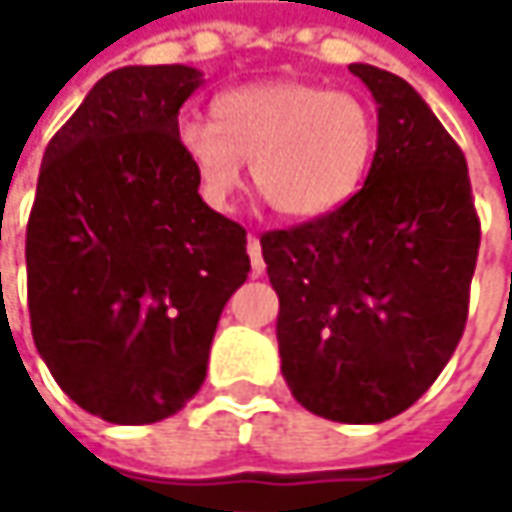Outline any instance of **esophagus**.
I'll return each instance as SVG.
<instances>
[{"instance_id": "34e87169", "label": "esophagus", "mask_w": 512, "mask_h": 512, "mask_svg": "<svg viewBox=\"0 0 512 512\" xmlns=\"http://www.w3.org/2000/svg\"><path fill=\"white\" fill-rule=\"evenodd\" d=\"M246 249H249V257H252V275H260V272L266 269V263H263V255H260V240H257L255 234L249 237Z\"/></svg>"}]
</instances>
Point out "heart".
<instances>
[{
  "label": "heart",
  "instance_id": "b5f03b06",
  "mask_svg": "<svg viewBox=\"0 0 512 512\" xmlns=\"http://www.w3.org/2000/svg\"><path fill=\"white\" fill-rule=\"evenodd\" d=\"M213 121L180 118L177 151L201 198L228 210L252 159V180L284 219H320L358 192L376 151L370 106L305 79H266L222 91Z\"/></svg>",
  "mask_w": 512,
  "mask_h": 512
}]
</instances>
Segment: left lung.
Segmentation results:
<instances>
[{"mask_svg": "<svg viewBox=\"0 0 512 512\" xmlns=\"http://www.w3.org/2000/svg\"><path fill=\"white\" fill-rule=\"evenodd\" d=\"M376 100V154L356 195L260 237L278 293V353L293 397L341 424L409 409L454 356L480 222L465 156L421 94L350 64Z\"/></svg>", "mask_w": 512, "mask_h": 512, "instance_id": "left-lung-1", "label": "left lung"}]
</instances>
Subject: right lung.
Listing matches in <instances>:
<instances>
[{"label": "right lung", "instance_id": "obj_1", "mask_svg": "<svg viewBox=\"0 0 512 512\" xmlns=\"http://www.w3.org/2000/svg\"><path fill=\"white\" fill-rule=\"evenodd\" d=\"M204 73H106L52 136L26 228L32 338L61 391L109 424H154L207 376L246 228L210 210L177 151Z\"/></svg>", "mask_w": 512, "mask_h": 512}]
</instances>
